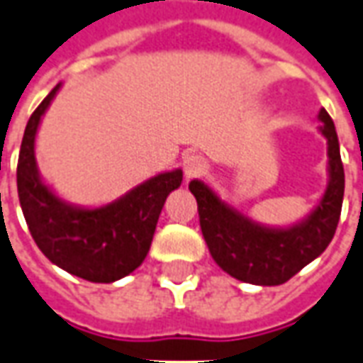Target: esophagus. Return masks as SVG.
Wrapping results in <instances>:
<instances>
[{"instance_id": "esophagus-1", "label": "esophagus", "mask_w": 363, "mask_h": 363, "mask_svg": "<svg viewBox=\"0 0 363 363\" xmlns=\"http://www.w3.org/2000/svg\"><path fill=\"white\" fill-rule=\"evenodd\" d=\"M182 169H184V179L190 181V179H196L200 174L206 173L208 164L206 159L202 155H186L184 157V161H182Z\"/></svg>"}]
</instances>
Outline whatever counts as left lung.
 <instances>
[{
	"label": "left lung",
	"mask_w": 363,
	"mask_h": 363,
	"mask_svg": "<svg viewBox=\"0 0 363 363\" xmlns=\"http://www.w3.org/2000/svg\"><path fill=\"white\" fill-rule=\"evenodd\" d=\"M318 131L326 139L328 182L316 206L291 225H267L220 199L204 181H190L199 202L200 230L212 259L238 281L252 285H281L328 247L340 220L344 167L340 143L328 111H318Z\"/></svg>",
	"instance_id": "obj_1"
}]
</instances>
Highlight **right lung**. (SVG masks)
Masks as SVG:
<instances>
[{"label": "right lung", "instance_id": "right-lung-1", "mask_svg": "<svg viewBox=\"0 0 363 363\" xmlns=\"http://www.w3.org/2000/svg\"><path fill=\"white\" fill-rule=\"evenodd\" d=\"M60 88L62 82L33 111L25 128L17 163L23 216L50 263L92 283H113L133 273L147 257L164 200L181 186L182 171H163L102 206H80L58 196L40 174L35 141Z\"/></svg>", "mask_w": 363, "mask_h": 363}]
</instances>
